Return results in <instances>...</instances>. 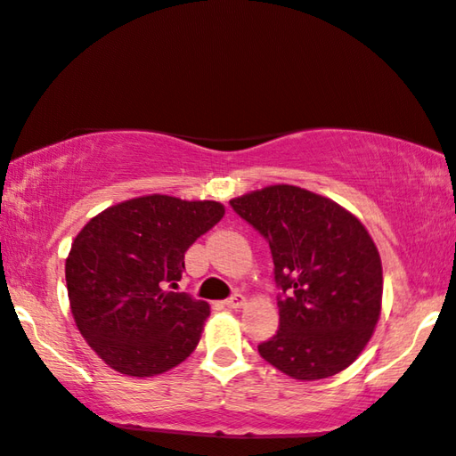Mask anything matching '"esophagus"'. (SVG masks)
<instances>
[{
    "label": "esophagus",
    "instance_id": "obj_1",
    "mask_svg": "<svg viewBox=\"0 0 456 456\" xmlns=\"http://www.w3.org/2000/svg\"><path fill=\"white\" fill-rule=\"evenodd\" d=\"M224 305H226L228 308H241V306L246 305V298L241 297V295H238V292H236V295H232V297L224 302Z\"/></svg>",
    "mask_w": 456,
    "mask_h": 456
}]
</instances>
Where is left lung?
I'll return each instance as SVG.
<instances>
[{
	"label": "left lung",
	"instance_id": "1",
	"mask_svg": "<svg viewBox=\"0 0 456 456\" xmlns=\"http://www.w3.org/2000/svg\"><path fill=\"white\" fill-rule=\"evenodd\" d=\"M269 241L279 287V330L259 355L297 380L347 369L380 318L379 249L357 216L295 185H271L230 200Z\"/></svg>",
	"mask_w": 456,
	"mask_h": 456
}]
</instances>
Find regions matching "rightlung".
Segmentation results:
<instances>
[{"label":"right lung","mask_w":456,"mask_h":456,"mask_svg":"<svg viewBox=\"0 0 456 456\" xmlns=\"http://www.w3.org/2000/svg\"><path fill=\"white\" fill-rule=\"evenodd\" d=\"M216 200L146 195L91 218L66 259L69 308L84 339L110 369L154 377L195 351L210 314L174 292L185 251L220 222Z\"/></svg>","instance_id":"right-lung-1"}]
</instances>
